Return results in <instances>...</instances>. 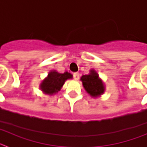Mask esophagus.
<instances>
[{
    "label": "esophagus",
    "mask_w": 147,
    "mask_h": 147,
    "mask_svg": "<svg viewBox=\"0 0 147 147\" xmlns=\"http://www.w3.org/2000/svg\"><path fill=\"white\" fill-rule=\"evenodd\" d=\"M73 76H74V80H78L79 79H80V74H79V73H74V74H73Z\"/></svg>",
    "instance_id": "1"
}]
</instances>
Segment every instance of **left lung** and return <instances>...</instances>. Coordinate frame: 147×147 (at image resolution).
Masks as SVG:
<instances>
[{
	"instance_id": "1",
	"label": "left lung",
	"mask_w": 147,
	"mask_h": 147,
	"mask_svg": "<svg viewBox=\"0 0 147 147\" xmlns=\"http://www.w3.org/2000/svg\"><path fill=\"white\" fill-rule=\"evenodd\" d=\"M81 80L86 91L93 97L98 96L105 91L103 82L98 78L97 73L93 70L90 71V74L83 75Z\"/></svg>"
}]
</instances>
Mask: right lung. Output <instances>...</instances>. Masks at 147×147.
I'll return each mask as SVG.
<instances>
[{
    "instance_id": "right-lung-1",
    "label": "right lung",
    "mask_w": 147,
    "mask_h": 147,
    "mask_svg": "<svg viewBox=\"0 0 147 147\" xmlns=\"http://www.w3.org/2000/svg\"><path fill=\"white\" fill-rule=\"evenodd\" d=\"M72 75L70 73L65 72L59 74L57 71H51L48 74V76L42 81L40 88L46 94L52 95L59 91L65 80L71 79Z\"/></svg>"
}]
</instances>
